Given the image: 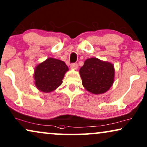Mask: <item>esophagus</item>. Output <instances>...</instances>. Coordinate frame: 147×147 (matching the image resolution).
<instances>
[{
	"label": "esophagus",
	"mask_w": 147,
	"mask_h": 147,
	"mask_svg": "<svg viewBox=\"0 0 147 147\" xmlns=\"http://www.w3.org/2000/svg\"><path fill=\"white\" fill-rule=\"evenodd\" d=\"M70 67H71V68H72V69L77 70L78 68V64L77 63L71 64H70Z\"/></svg>",
	"instance_id": "obj_1"
}]
</instances>
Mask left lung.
<instances>
[{"label": "left lung", "instance_id": "left-lung-1", "mask_svg": "<svg viewBox=\"0 0 147 147\" xmlns=\"http://www.w3.org/2000/svg\"><path fill=\"white\" fill-rule=\"evenodd\" d=\"M79 73L85 89L94 95L104 93L114 82V66L97 58H88L80 68Z\"/></svg>", "mask_w": 147, "mask_h": 147}]
</instances>
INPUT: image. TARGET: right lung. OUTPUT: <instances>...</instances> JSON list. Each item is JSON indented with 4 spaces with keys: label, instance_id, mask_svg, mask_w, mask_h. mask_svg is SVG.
I'll return each mask as SVG.
<instances>
[{
    "label": "right lung",
    "instance_id": "right-lung-1",
    "mask_svg": "<svg viewBox=\"0 0 147 147\" xmlns=\"http://www.w3.org/2000/svg\"><path fill=\"white\" fill-rule=\"evenodd\" d=\"M68 70L65 62L53 58H48L36 66L34 84L40 91L50 93L61 85L64 75Z\"/></svg>",
    "mask_w": 147,
    "mask_h": 147
}]
</instances>
